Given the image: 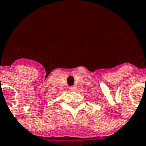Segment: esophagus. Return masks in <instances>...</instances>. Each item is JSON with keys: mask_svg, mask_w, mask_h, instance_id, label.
Returning <instances> with one entry per match:
<instances>
[{"mask_svg": "<svg viewBox=\"0 0 146 146\" xmlns=\"http://www.w3.org/2000/svg\"><path fill=\"white\" fill-rule=\"evenodd\" d=\"M70 90L71 91H75V90H76V88L75 86L70 87Z\"/></svg>", "mask_w": 146, "mask_h": 146, "instance_id": "esophagus-1", "label": "esophagus"}]
</instances>
